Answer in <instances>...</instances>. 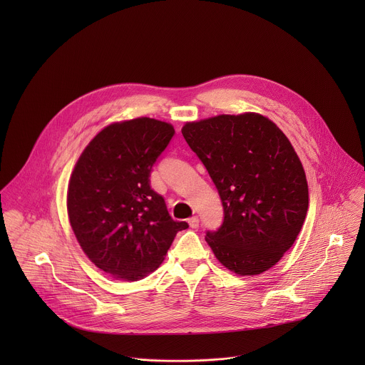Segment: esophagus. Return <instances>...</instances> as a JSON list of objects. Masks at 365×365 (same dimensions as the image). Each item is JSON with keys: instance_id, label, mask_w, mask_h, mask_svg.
<instances>
[{"instance_id": "obj_1", "label": "esophagus", "mask_w": 365, "mask_h": 365, "mask_svg": "<svg viewBox=\"0 0 365 365\" xmlns=\"http://www.w3.org/2000/svg\"><path fill=\"white\" fill-rule=\"evenodd\" d=\"M187 222H189L190 228H197V227H199V218H197V217H192V218H189V220H187Z\"/></svg>"}]
</instances>
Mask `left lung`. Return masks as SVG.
Instances as JSON below:
<instances>
[{"instance_id": "obj_1", "label": "left lung", "mask_w": 365, "mask_h": 365, "mask_svg": "<svg viewBox=\"0 0 365 365\" xmlns=\"http://www.w3.org/2000/svg\"><path fill=\"white\" fill-rule=\"evenodd\" d=\"M182 134L215 183L224 221L206 242L240 276L273 267L293 245L306 218L303 166L283 131L245 113L186 123Z\"/></svg>"}]
</instances>
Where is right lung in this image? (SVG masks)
Returning a JSON list of instances; mask_svg holds the SVG:
<instances>
[{
  "label": "right lung",
  "mask_w": 365,
  "mask_h": 365,
  "mask_svg": "<svg viewBox=\"0 0 365 365\" xmlns=\"http://www.w3.org/2000/svg\"><path fill=\"white\" fill-rule=\"evenodd\" d=\"M175 134L147 117L114 123L86 145L68 187V215L91 262L118 280L135 282L158 269L176 234L150 172Z\"/></svg>",
  "instance_id": "obj_1"
}]
</instances>
